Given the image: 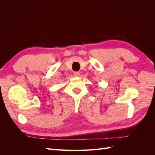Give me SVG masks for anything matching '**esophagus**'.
Wrapping results in <instances>:
<instances>
[{
	"label": "esophagus",
	"mask_w": 155,
	"mask_h": 155,
	"mask_svg": "<svg viewBox=\"0 0 155 155\" xmlns=\"http://www.w3.org/2000/svg\"><path fill=\"white\" fill-rule=\"evenodd\" d=\"M74 76L75 77H79V72H74Z\"/></svg>",
	"instance_id": "obj_1"
}]
</instances>
